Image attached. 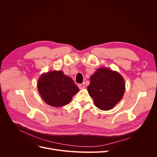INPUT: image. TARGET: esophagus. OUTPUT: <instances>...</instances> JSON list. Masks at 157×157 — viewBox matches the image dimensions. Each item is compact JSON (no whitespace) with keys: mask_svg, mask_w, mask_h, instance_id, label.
<instances>
[{"mask_svg":"<svg viewBox=\"0 0 157 157\" xmlns=\"http://www.w3.org/2000/svg\"><path fill=\"white\" fill-rule=\"evenodd\" d=\"M78 88L80 89H82V88H85V84H84V82H83L82 84H78Z\"/></svg>","mask_w":157,"mask_h":157,"instance_id":"1","label":"esophagus"}]
</instances>
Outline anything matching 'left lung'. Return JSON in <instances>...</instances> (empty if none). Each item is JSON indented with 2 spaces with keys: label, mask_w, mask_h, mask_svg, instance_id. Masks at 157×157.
Instances as JSON below:
<instances>
[{
  "label": "left lung",
  "mask_w": 157,
  "mask_h": 157,
  "mask_svg": "<svg viewBox=\"0 0 157 157\" xmlns=\"http://www.w3.org/2000/svg\"><path fill=\"white\" fill-rule=\"evenodd\" d=\"M125 90L124 80L117 72L99 68L91 77L88 86L95 105L103 111L110 110L121 101Z\"/></svg>",
  "instance_id": "1"
}]
</instances>
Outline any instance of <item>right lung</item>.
<instances>
[{
	"mask_svg": "<svg viewBox=\"0 0 157 157\" xmlns=\"http://www.w3.org/2000/svg\"><path fill=\"white\" fill-rule=\"evenodd\" d=\"M37 86L42 98L53 107L67 105L79 91L73 80L61 71H51L42 75Z\"/></svg>",
	"mask_w": 157,
	"mask_h": 157,
	"instance_id": "1",
	"label": "right lung"
}]
</instances>
